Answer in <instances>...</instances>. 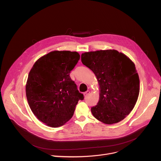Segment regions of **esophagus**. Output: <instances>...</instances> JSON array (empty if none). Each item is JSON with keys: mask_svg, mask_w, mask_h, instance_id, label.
<instances>
[{"mask_svg": "<svg viewBox=\"0 0 161 161\" xmlns=\"http://www.w3.org/2000/svg\"><path fill=\"white\" fill-rule=\"evenodd\" d=\"M90 93V92L89 90H87L86 92H85L84 93V97H86L88 95H89Z\"/></svg>", "mask_w": 161, "mask_h": 161, "instance_id": "esophagus-1", "label": "esophagus"}]
</instances>
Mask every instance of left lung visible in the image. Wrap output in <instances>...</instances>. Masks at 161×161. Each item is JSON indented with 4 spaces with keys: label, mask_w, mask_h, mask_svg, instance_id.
<instances>
[{
    "label": "left lung",
    "mask_w": 161,
    "mask_h": 161,
    "mask_svg": "<svg viewBox=\"0 0 161 161\" xmlns=\"http://www.w3.org/2000/svg\"><path fill=\"white\" fill-rule=\"evenodd\" d=\"M81 61L96 75L100 87L99 102L91 108L93 116L106 124L124 119L139 95L135 64L124 54L110 49L82 53Z\"/></svg>",
    "instance_id": "obj_1"
}]
</instances>
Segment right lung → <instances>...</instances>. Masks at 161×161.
<instances>
[{"mask_svg": "<svg viewBox=\"0 0 161 161\" xmlns=\"http://www.w3.org/2000/svg\"><path fill=\"white\" fill-rule=\"evenodd\" d=\"M80 59L77 52L54 51L37 60L26 84L28 105L37 118L58 127L73 116L77 104L84 99L69 73Z\"/></svg>", "mask_w": 161, "mask_h": 161, "instance_id": "obj_1", "label": "right lung"}]
</instances>
